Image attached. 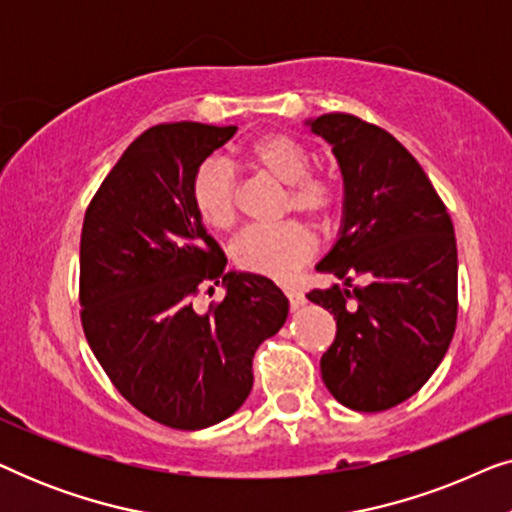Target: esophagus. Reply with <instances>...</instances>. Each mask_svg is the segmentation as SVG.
<instances>
[{
	"mask_svg": "<svg viewBox=\"0 0 512 512\" xmlns=\"http://www.w3.org/2000/svg\"><path fill=\"white\" fill-rule=\"evenodd\" d=\"M284 293H286V298H289L293 312L300 310V307L305 305V296L298 289H293V286H284Z\"/></svg>",
	"mask_w": 512,
	"mask_h": 512,
	"instance_id": "obj_1",
	"label": "esophagus"
}]
</instances>
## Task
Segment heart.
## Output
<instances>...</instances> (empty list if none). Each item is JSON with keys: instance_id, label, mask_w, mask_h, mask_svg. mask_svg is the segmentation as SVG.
<instances>
[{"instance_id": "heart-1", "label": "heart", "mask_w": 512, "mask_h": 512, "mask_svg": "<svg viewBox=\"0 0 512 512\" xmlns=\"http://www.w3.org/2000/svg\"><path fill=\"white\" fill-rule=\"evenodd\" d=\"M247 158L258 170L268 172L279 184L289 186L293 212L312 219H326L335 205V188L328 179L314 177L312 156L303 144L289 135H263L247 149ZM191 202L200 221L212 230H228L237 212V177L221 158H207L195 167L191 179ZM317 242L310 230L296 221L277 226H251L235 237L230 256L244 272L270 279H286L293 270L310 261Z\"/></svg>"}]
</instances>
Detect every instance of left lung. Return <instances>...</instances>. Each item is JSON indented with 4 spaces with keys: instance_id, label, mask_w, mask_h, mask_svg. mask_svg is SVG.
<instances>
[{
    "instance_id": "8db88e82",
    "label": "left lung",
    "mask_w": 512,
    "mask_h": 512,
    "mask_svg": "<svg viewBox=\"0 0 512 512\" xmlns=\"http://www.w3.org/2000/svg\"><path fill=\"white\" fill-rule=\"evenodd\" d=\"M305 125L331 144L345 188L338 240L317 263L342 286L307 293L338 324L321 377L345 408L389 410L424 387L452 342V219L422 165L387 130L352 114Z\"/></svg>"
}]
</instances>
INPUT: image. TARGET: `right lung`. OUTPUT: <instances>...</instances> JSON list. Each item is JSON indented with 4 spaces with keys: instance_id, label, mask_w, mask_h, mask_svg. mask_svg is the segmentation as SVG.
I'll return each instance as SVG.
<instances>
[{
    "instance_id": "add662e5",
    "label": "right lung",
    "mask_w": 512,
    "mask_h": 512,
    "mask_svg": "<svg viewBox=\"0 0 512 512\" xmlns=\"http://www.w3.org/2000/svg\"><path fill=\"white\" fill-rule=\"evenodd\" d=\"M235 132L191 121L146 130L102 181L81 230L88 345L125 401L181 431L240 410L258 345L289 317L275 282L226 272L191 202L195 167ZM200 283H223L227 298L195 313Z\"/></svg>"
}]
</instances>
